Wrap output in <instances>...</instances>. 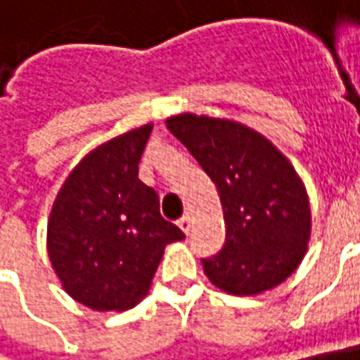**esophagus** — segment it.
<instances>
[{
	"mask_svg": "<svg viewBox=\"0 0 360 360\" xmlns=\"http://www.w3.org/2000/svg\"><path fill=\"white\" fill-rule=\"evenodd\" d=\"M179 228L185 232V234H189V230H191V218H189V214H185V216H181L179 218Z\"/></svg>",
	"mask_w": 360,
	"mask_h": 360,
	"instance_id": "obj_1",
	"label": "esophagus"
}]
</instances>
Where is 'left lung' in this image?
Returning <instances> with one entry per match:
<instances>
[{
    "label": "left lung",
    "mask_w": 360,
    "mask_h": 360,
    "mask_svg": "<svg viewBox=\"0 0 360 360\" xmlns=\"http://www.w3.org/2000/svg\"><path fill=\"white\" fill-rule=\"evenodd\" d=\"M171 134L216 183L226 243L201 259L210 281L234 295H257L283 283L306 255L311 216L291 162L259 132L232 120L179 114Z\"/></svg>",
    "instance_id": "8db88e82"
}]
</instances>
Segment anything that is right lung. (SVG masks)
Here are the masks:
<instances>
[{
  "label": "right lung",
  "mask_w": 360,
  "mask_h": 360,
  "mask_svg": "<svg viewBox=\"0 0 360 360\" xmlns=\"http://www.w3.org/2000/svg\"><path fill=\"white\" fill-rule=\"evenodd\" d=\"M153 132L140 126L97 146L54 200L49 257L65 291L79 304L110 311L146 295L165 246L185 234L159 212V195L138 179Z\"/></svg>",
  "instance_id": "1"
}]
</instances>
